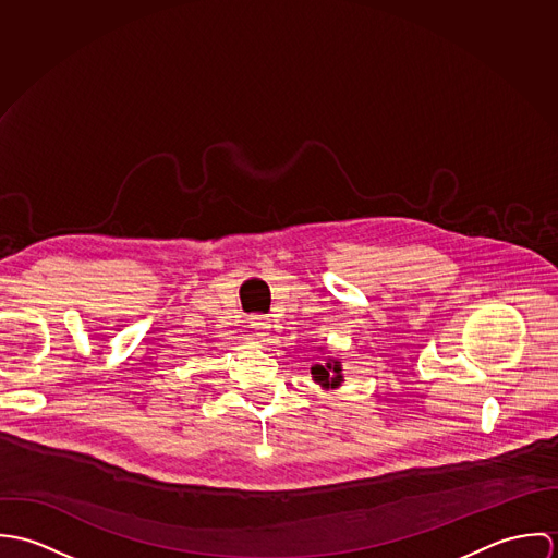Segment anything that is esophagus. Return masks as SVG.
<instances>
[{"label":"esophagus","mask_w":558,"mask_h":558,"mask_svg":"<svg viewBox=\"0 0 558 558\" xmlns=\"http://www.w3.org/2000/svg\"><path fill=\"white\" fill-rule=\"evenodd\" d=\"M251 328L255 330V337L266 339V337H268V328H270V326H268L264 319H253V322H251Z\"/></svg>","instance_id":"1"}]
</instances>
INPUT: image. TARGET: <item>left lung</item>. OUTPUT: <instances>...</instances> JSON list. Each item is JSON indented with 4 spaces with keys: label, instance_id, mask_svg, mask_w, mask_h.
<instances>
[{
    "label": "left lung",
    "instance_id": "left-lung-1",
    "mask_svg": "<svg viewBox=\"0 0 558 558\" xmlns=\"http://www.w3.org/2000/svg\"><path fill=\"white\" fill-rule=\"evenodd\" d=\"M312 374L322 387H332V389L339 387L341 378H343L339 361H332V363H326V365H316V367H312Z\"/></svg>",
    "mask_w": 558,
    "mask_h": 558
}]
</instances>
